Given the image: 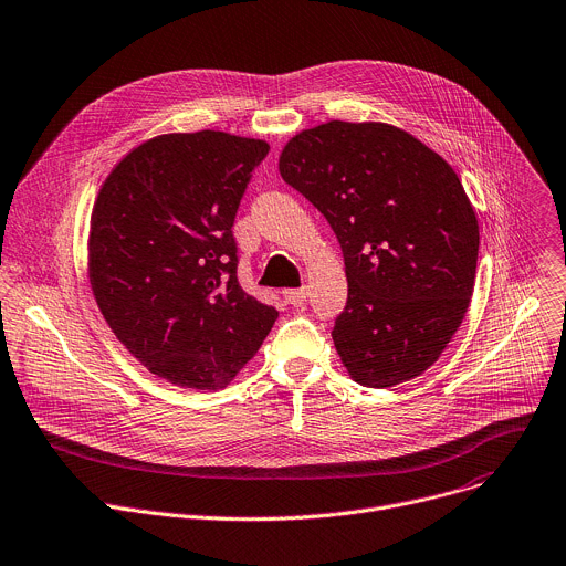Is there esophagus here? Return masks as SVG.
<instances>
[{
	"label": "esophagus",
	"mask_w": 566,
	"mask_h": 566,
	"mask_svg": "<svg viewBox=\"0 0 566 566\" xmlns=\"http://www.w3.org/2000/svg\"><path fill=\"white\" fill-rule=\"evenodd\" d=\"M306 295H310V289L306 286H300V289H286L284 291V300L293 306H302L306 302Z\"/></svg>",
	"instance_id": "obj_1"
}]
</instances>
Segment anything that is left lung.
<instances>
[{"mask_svg": "<svg viewBox=\"0 0 566 566\" xmlns=\"http://www.w3.org/2000/svg\"><path fill=\"white\" fill-rule=\"evenodd\" d=\"M280 174L340 243L347 302L332 338L352 379L390 388L422 375L476 277L479 223L455 171L395 126L329 122L284 146Z\"/></svg>", "mask_w": 566, "mask_h": 566, "instance_id": "left-lung-1", "label": "left lung"}]
</instances>
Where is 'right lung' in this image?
Returning <instances> with one entry per match:
<instances>
[{
    "label": "right lung",
    "instance_id": "obj_1",
    "mask_svg": "<svg viewBox=\"0 0 566 566\" xmlns=\"http://www.w3.org/2000/svg\"><path fill=\"white\" fill-rule=\"evenodd\" d=\"M266 156V142L219 130L160 135L128 153L94 202L98 310L142 366L176 386H228L277 321L239 286L232 234Z\"/></svg>",
    "mask_w": 566,
    "mask_h": 566
}]
</instances>
